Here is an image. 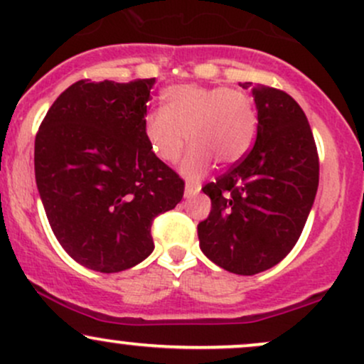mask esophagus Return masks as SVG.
Masks as SVG:
<instances>
[{"instance_id":"1","label":"esophagus","mask_w":364,"mask_h":364,"mask_svg":"<svg viewBox=\"0 0 364 364\" xmlns=\"http://www.w3.org/2000/svg\"><path fill=\"white\" fill-rule=\"evenodd\" d=\"M200 191V186H193V185H186L185 186V196L186 198H191V196L198 195Z\"/></svg>"}]
</instances>
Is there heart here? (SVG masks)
<instances>
[{
	"label": "heart",
	"mask_w": 364,
	"mask_h": 364,
	"mask_svg": "<svg viewBox=\"0 0 364 364\" xmlns=\"http://www.w3.org/2000/svg\"><path fill=\"white\" fill-rule=\"evenodd\" d=\"M162 99L166 107L145 116V139L154 156L173 164L188 136L193 147L181 164L185 178L196 181L210 169L212 159L232 164L252 149L258 119L250 95L228 87L173 85Z\"/></svg>",
	"instance_id": "obj_1"
}]
</instances>
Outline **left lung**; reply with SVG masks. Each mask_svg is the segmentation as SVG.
<instances>
[{
	"label": "left lung",
	"instance_id": "obj_1",
	"mask_svg": "<svg viewBox=\"0 0 364 364\" xmlns=\"http://www.w3.org/2000/svg\"><path fill=\"white\" fill-rule=\"evenodd\" d=\"M252 89L258 112L253 149L202 188L212 210L198 224L200 248L215 265L253 275L291 252L306 224L316 188L318 152L306 116L286 92Z\"/></svg>",
	"mask_w": 364,
	"mask_h": 364
}]
</instances>
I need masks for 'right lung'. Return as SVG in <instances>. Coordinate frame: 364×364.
I'll return each mask as SVG.
<instances>
[{
    "label": "right lung",
    "mask_w": 364,
    "mask_h": 364,
    "mask_svg": "<svg viewBox=\"0 0 364 364\" xmlns=\"http://www.w3.org/2000/svg\"><path fill=\"white\" fill-rule=\"evenodd\" d=\"M154 83H73L36 135V183L54 236L95 272H121L145 260L154 252V219L183 198L185 181L145 139Z\"/></svg>",
    "instance_id": "1"
}]
</instances>
